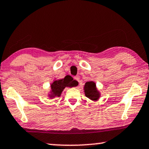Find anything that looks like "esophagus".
Returning <instances> with one entry per match:
<instances>
[{
  "label": "esophagus",
  "instance_id": "1",
  "mask_svg": "<svg viewBox=\"0 0 149 149\" xmlns=\"http://www.w3.org/2000/svg\"><path fill=\"white\" fill-rule=\"evenodd\" d=\"M74 79L76 80V81H78V82H80V77H79V76L74 77Z\"/></svg>",
  "mask_w": 149,
  "mask_h": 149
}]
</instances>
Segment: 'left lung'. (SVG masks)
<instances>
[{"instance_id": "8db88e82", "label": "left lung", "mask_w": 149, "mask_h": 149, "mask_svg": "<svg viewBox=\"0 0 149 149\" xmlns=\"http://www.w3.org/2000/svg\"><path fill=\"white\" fill-rule=\"evenodd\" d=\"M84 93L86 97L91 100H97L99 97V93L96 88V84L94 82L88 81L84 84Z\"/></svg>"}]
</instances>
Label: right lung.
<instances>
[{
  "instance_id": "right-lung-1",
  "label": "right lung",
  "mask_w": 149,
  "mask_h": 149,
  "mask_svg": "<svg viewBox=\"0 0 149 149\" xmlns=\"http://www.w3.org/2000/svg\"><path fill=\"white\" fill-rule=\"evenodd\" d=\"M77 85L76 81L73 80L72 78L70 76H66L65 79L58 80V81H55L53 82V83L51 84V88H52V96H59L61 95L62 91L65 88L66 86H70V87H72Z\"/></svg>"
}]
</instances>
